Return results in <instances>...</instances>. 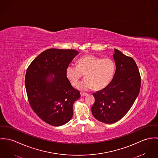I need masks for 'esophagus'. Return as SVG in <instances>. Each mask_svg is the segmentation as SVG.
Instances as JSON below:
<instances>
[{"label": "esophagus", "mask_w": 158, "mask_h": 158, "mask_svg": "<svg viewBox=\"0 0 158 158\" xmlns=\"http://www.w3.org/2000/svg\"><path fill=\"white\" fill-rule=\"evenodd\" d=\"M87 93H84V92H82L81 93V96H87Z\"/></svg>", "instance_id": "1"}]
</instances>
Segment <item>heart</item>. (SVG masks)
Wrapping results in <instances>:
<instances>
[{
  "instance_id": "heart-1",
  "label": "heart",
  "mask_w": 158,
  "mask_h": 158,
  "mask_svg": "<svg viewBox=\"0 0 158 158\" xmlns=\"http://www.w3.org/2000/svg\"><path fill=\"white\" fill-rule=\"evenodd\" d=\"M115 71L116 64L111 59H101L87 54L77 61V67L69 65L66 75L73 87L78 86L84 74L86 80L79 85L81 89L93 88L94 90H101L111 82Z\"/></svg>"
}]
</instances>
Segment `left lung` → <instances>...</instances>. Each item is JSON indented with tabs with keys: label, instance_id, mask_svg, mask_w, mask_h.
Returning a JSON list of instances; mask_svg holds the SVG:
<instances>
[{
	"label": "left lung",
	"instance_id": "1",
	"mask_svg": "<svg viewBox=\"0 0 158 158\" xmlns=\"http://www.w3.org/2000/svg\"><path fill=\"white\" fill-rule=\"evenodd\" d=\"M116 72L108 86L93 94L95 102L91 107L94 117L105 123H113L128 113L140 91L141 79L134 59L114 49Z\"/></svg>",
	"mask_w": 158,
	"mask_h": 158
}]
</instances>
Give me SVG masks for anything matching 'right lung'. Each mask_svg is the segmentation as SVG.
Instances as JSON below:
<instances>
[{"label":"right lung","instance_id":"obj_1","mask_svg":"<svg viewBox=\"0 0 158 158\" xmlns=\"http://www.w3.org/2000/svg\"><path fill=\"white\" fill-rule=\"evenodd\" d=\"M77 54L74 50L48 49L36 57L27 70L25 83L30 105L42 121L51 125L68 123L73 115V104L81 97L66 75L67 67Z\"/></svg>","mask_w":158,"mask_h":158}]
</instances>
